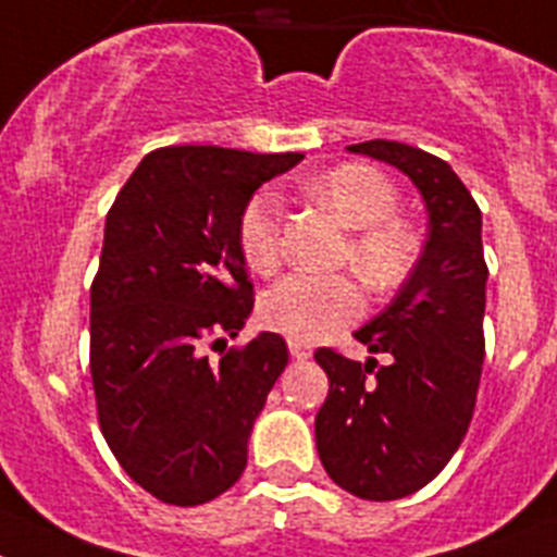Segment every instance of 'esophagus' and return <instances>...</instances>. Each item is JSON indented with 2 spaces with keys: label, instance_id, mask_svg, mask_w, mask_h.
<instances>
[{
  "label": "esophagus",
  "instance_id": "1",
  "mask_svg": "<svg viewBox=\"0 0 557 557\" xmlns=\"http://www.w3.org/2000/svg\"><path fill=\"white\" fill-rule=\"evenodd\" d=\"M288 351L294 360H308V357L313 355V349H310L308 343H302V341H288Z\"/></svg>",
  "mask_w": 557,
  "mask_h": 557
}]
</instances>
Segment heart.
<instances>
[{
  "mask_svg": "<svg viewBox=\"0 0 557 557\" xmlns=\"http://www.w3.org/2000/svg\"><path fill=\"white\" fill-rule=\"evenodd\" d=\"M308 191L355 231L346 258L368 288L387 294L409 277L420 244L412 227L396 216L398 191L387 175L351 161L310 181ZM280 220L283 202L269 189L249 197L242 208L236 242L252 272L272 274L280 267ZM360 310L362 290L349 274H290L261 299L263 324L302 343L341 330Z\"/></svg>",
  "mask_w": 557,
  "mask_h": 557,
  "instance_id": "b5f03b06",
  "label": "heart"
}]
</instances>
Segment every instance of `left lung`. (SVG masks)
Wrapping results in <instances>:
<instances>
[{"mask_svg":"<svg viewBox=\"0 0 557 557\" xmlns=\"http://www.w3.org/2000/svg\"><path fill=\"white\" fill-rule=\"evenodd\" d=\"M401 170L429 211V236L396 299L355 332L387 366L315 351L330 393L315 414L326 475L362 500H398L459 450L483 366L486 277L481 208L448 161L389 139L349 145Z\"/></svg>","mask_w":557,"mask_h":557,"instance_id":"obj_1","label":"left lung"}]
</instances>
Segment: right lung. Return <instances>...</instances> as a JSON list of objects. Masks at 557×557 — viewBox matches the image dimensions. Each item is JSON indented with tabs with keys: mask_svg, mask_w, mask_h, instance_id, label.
I'll list each match as a JSON object with an SVG mask.
<instances>
[{
	"mask_svg": "<svg viewBox=\"0 0 557 557\" xmlns=\"http://www.w3.org/2000/svg\"><path fill=\"white\" fill-rule=\"evenodd\" d=\"M302 153L214 145L159 148L114 197L90 288L98 423L132 481L170 506H200L247 467L255 418L283 368L285 341L261 332L208 360L252 313L238 252L242 208Z\"/></svg>",
	"mask_w": 557,
	"mask_h": 557,
	"instance_id": "add662e5",
	"label": "right lung"
}]
</instances>
